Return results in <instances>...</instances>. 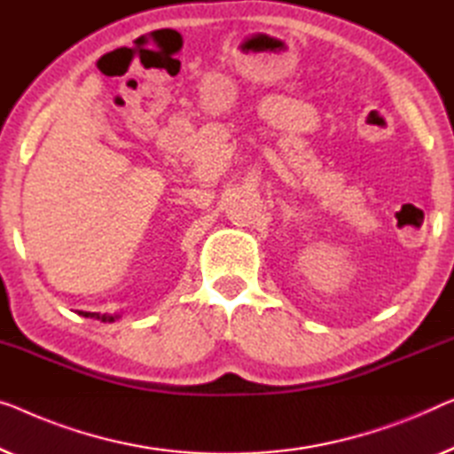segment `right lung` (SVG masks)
<instances>
[{"mask_svg": "<svg viewBox=\"0 0 454 454\" xmlns=\"http://www.w3.org/2000/svg\"><path fill=\"white\" fill-rule=\"evenodd\" d=\"M79 316H85V317H96V320H101V322H116L120 320V314H98V312H79Z\"/></svg>", "mask_w": 454, "mask_h": 454, "instance_id": "obj_1", "label": "right lung"}]
</instances>
